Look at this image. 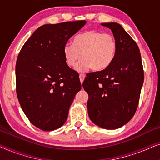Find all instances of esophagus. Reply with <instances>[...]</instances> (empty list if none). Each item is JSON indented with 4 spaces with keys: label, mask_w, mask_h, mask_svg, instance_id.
I'll return each mask as SVG.
<instances>
[{
    "label": "esophagus",
    "mask_w": 160,
    "mask_h": 160,
    "mask_svg": "<svg viewBox=\"0 0 160 160\" xmlns=\"http://www.w3.org/2000/svg\"><path fill=\"white\" fill-rule=\"evenodd\" d=\"M85 78H86V75H85L84 74H82V73L80 74V82H81V83H82V82L84 81Z\"/></svg>",
    "instance_id": "34e87169"
}]
</instances>
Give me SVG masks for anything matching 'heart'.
Instances as JSON below:
<instances>
[{"instance_id":"heart-1","label":"heart","mask_w":160,"mask_h":160,"mask_svg":"<svg viewBox=\"0 0 160 160\" xmlns=\"http://www.w3.org/2000/svg\"><path fill=\"white\" fill-rule=\"evenodd\" d=\"M117 50V42L114 36L110 33L97 31H88L74 37L73 44H66L63 53L66 63L79 69L90 67L93 71H102L107 69L114 60Z\"/></svg>"}]
</instances>
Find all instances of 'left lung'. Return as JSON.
I'll return each mask as SVG.
<instances>
[{"label":"left lung","instance_id":"obj_1","mask_svg":"<svg viewBox=\"0 0 160 160\" xmlns=\"http://www.w3.org/2000/svg\"><path fill=\"white\" fill-rule=\"evenodd\" d=\"M111 30L117 42L114 60L107 69L87 74L82 86L88 94V116L107 129L121 127L137 110L144 80L140 50L118 23H102Z\"/></svg>","mask_w":160,"mask_h":160}]
</instances>
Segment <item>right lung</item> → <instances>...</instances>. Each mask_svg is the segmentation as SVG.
I'll return each instance as SVG.
<instances>
[{"label":"right lung","instance_id":"add662e5","mask_svg":"<svg viewBox=\"0 0 160 160\" xmlns=\"http://www.w3.org/2000/svg\"><path fill=\"white\" fill-rule=\"evenodd\" d=\"M86 21L42 25L19 53L16 91L21 108L32 124L44 131L61 127L81 89L78 72L68 67L63 46Z\"/></svg>","mask_w":160,"mask_h":160}]
</instances>
